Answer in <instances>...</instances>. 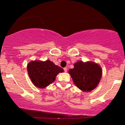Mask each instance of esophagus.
I'll return each mask as SVG.
<instances>
[{
  "label": "esophagus",
  "instance_id": "1",
  "mask_svg": "<svg viewBox=\"0 0 125 125\" xmlns=\"http://www.w3.org/2000/svg\"><path fill=\"white\" fill-rule=\"evenodd\" d=\"M63 70H64V71L65 72H67V67H64Z\"/></svg>",
  "mask_w": 125,
  "mask_h": 125
}]
</instances>
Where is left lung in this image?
Instances as JSON below:
<instances>
[{"label":"left lung","instance_id":"obj_1","mask_svg":"<svg viewBox=\"0 0 125 125\" xmlns=\"http://www.w3.org/2000/svg\"><path fill=\"white\" fill-rule=\"evenodd\" d=\"M74 83L83 92H90L95 89L101 79L102 71L98 64L92 62L79 61L74 67L69 71Z\"/></svg>","mask_w":125,"mask_h":125}]
</instances>
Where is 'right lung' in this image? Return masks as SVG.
I'll list each match as a JSON object with an SVG mask.
<instances>
[{"label": "right lung", "mask_w": 125, "mask_h": 125, "mask_svg": "<svg viewBox=\"0 0 125 125\" xmlns=\"http://www.w3.org/2000/svg\"><path fill=\"white\" fill-rule=\"evenodd\" d=\"M28 72L31 81L35 86L44 88L55 81L59 73L63 69L49 60L42 61H31L27 66Z\"/></svg>", "instance_id": "right-lung-1"}]
</instances>
